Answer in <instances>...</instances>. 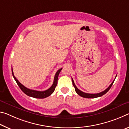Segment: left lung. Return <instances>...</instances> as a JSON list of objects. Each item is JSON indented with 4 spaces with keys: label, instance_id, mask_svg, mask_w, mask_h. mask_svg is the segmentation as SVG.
Listing matches in <instances>:
<instances>
[{
    "label": "left lung",
    "instance_id": "left-lung-1",
    "mask_svg": "<svg viewBox=\"0 0 129 129\" xmlns=\"http://www.w3.org/2000/svg\"><path fill=\"white\" fill-rule=\"evenodd\" d=\"M116 77H117V75H116ZM116 77H115V78H116ZM114 81H115V79L114 80L113 82L111 83L109 87H107V88H106V89L103 91L101 92H100V93H97V94H88V93H86V92H84L83 91H81L80 90H79L78 88L77 87V86H75L74 82L73 79L72 78L73 84L74 87H75V90L76 92H77V93L79 95H80L82 97H83V98H98V97H100V96L106 94V92L110 90V88L111 86H112Z\"/></svg>",
    "mask_w": 129,
    "mask_h": 129
}]
</instances>
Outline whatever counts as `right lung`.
<instances>
[{"label":"right lung","instance_id":"obj_1","mask_svg":"<svg viewBox=\"0 0 129 129\" xmlns=\"http://www.w3.org/2000/svg\"><path fill=\"white\" fill-rule=\"evenodd\" d=\"M62 68H61L60 69L58 70L57 71L55 75L53 84H52V85L51 86V87H50L48 89L46 90L45 91H37L34 90L29 89V88H27L25 87V86H23L22 83H20V82L18 81V80L17 79L15 78V77L14 76L13 71H12V75H13L14 79L15 80L17 84H18V85L19 86V87H20V89L22 90V91L24 92V94H26L29 96L33 97V98L42 99V98H45L46 97L50 96V95H51L52 93H53L55 89V87L57 85V83H58V78L59 74V73L60 72V71L62 70Z\"/></svg>","mask_w":129,"mask_h":129}]
</instances>
